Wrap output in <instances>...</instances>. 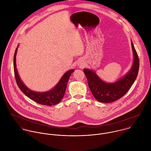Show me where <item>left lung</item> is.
I'll return each mask as SVG.
<instances>
[{"instance_id": "obj_1", "label": "left lung", "mask_w": 151, "mask_h": 151, "mask_svg": "<svg viewBox=\"0 0 151 151\" xmlns=\"http://www.w3.org/2000/svg\"><path fill=\"white\" fill-rule=\"evenodd\" d=\"M131 45L134 55L133 65L129 73L117 82L114 83H105L94 72L88 69H83L89 89L98 101L103 103L115 101L124 96L134 83L139 71V60L132 42Z\"/></svg>"}]
</instances>
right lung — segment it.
Returning <instances> with one entry per match:
<instances>
[{"mask_svg": "<svg viewBox=\"0 0 151 151\" xmlns=\"http://www.w3.org/2000/svg\"><path fill=\"white\" fill-rule=\"evenodd\" d=\"M17 50V47L16 49L14 55L13 67L16 81L20 91L28 98H29L35 102L41 105L52 106L55 105L60 102L65 95L69 77L71 75L72 73L74 71V70H70L68 71L66 73H65L62 77L58 83L56 85V86L52 90L42 93L33 92L29 89L23 84L17 73L16 65V56Z\"/></svg>", "mask_w": 151, "mask_h": 151, "instance_id": "1", "label": "right lung"}]
</instances>
